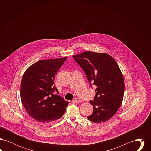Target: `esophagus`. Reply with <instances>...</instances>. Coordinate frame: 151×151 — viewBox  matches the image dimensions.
I'll return each mask as SVG.
<instances>
[{
	"label": "esophagus",
	"instance_id": "obj_1",
	"mask_svg": "<svg viewBox=\"0 0 151 151\" xmlns=\"http://www.w3.org/2000/svg\"><path fill=\"white\" fill-rule=\"evenodd\" d=\"M73 101H75V102H78V103H81V102H83L82 100H80L79 98H75V99H74Z\"/></svg>",
	"mask_w": 151,
	"mask_h": 151
}]
</instances>
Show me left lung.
Listing matches in <instances>:
<instances>
[{"label":"left lung","instance_id":"left-lung-1","mask_svg":"<svg viewBox=\"0 0 151 151\" xmlns=\"http://www.w3.org/2000/svg\"><path fill=\"white\" fill-rule=\"evenodd\" d=\"M73 58L85 72L91 86L96 88L94 100L89 101L93 112L88 119L94 123L107 121L116 113L123 98L124 83L118 65L106 53L86 51Z\"/></svg>","mask_w":151,"mask_h":151}]
</instances>
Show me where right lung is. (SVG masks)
I'll list each match as a JSON object with an SVG mask.
<instances>
[{"instance_id":"add662e5","label":"right lung","mask_w":151,"mask_h":151,"mask_svg":"<svg viewBox=\"0 0 151 151\" xmlns=\"http://www.w3.org/2000/svg\"><path fill=\"white\" fill-rule=\"evenodd\" d=\"M67 57L41 60L24 73L20 87L23 106L32 118L41 123H49L60 118L68 102L58 96L54 78Z\"/></svg>"}]
</instances>
